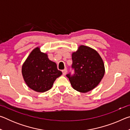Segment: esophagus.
Returning <instances> with one entry per match:
<instances>
[{"mask_svg": "<svg viewBox=\"0 0 130 130\" xmlns=\"http://www.w3.org/2000/svg\"><path fill=\"white\" fill-rule=\"evenodd\" d=\"M62 72L63 75L65 76L66 74H67V69H63Z\"/></svg>", "mask_w": 130, "mask_h": 130, "instance_id": "obj_1", "label": "esophagus"}]
</instances>
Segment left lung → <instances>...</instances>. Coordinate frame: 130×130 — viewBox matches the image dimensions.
<instances>
[{"label": "left lung", "mask_w": 130, "mask_h": 130, "mask_svg": "<svg viewBox=\"0 0 130 130\" xmlns=\"http://www.w3.org/2000/svg\"><path fill=\"white\" fill-rule=\"evenodd\" d=\"M72 68L75 70L73 76L68 74L70 84L74 89L86 93L96 88L104 77V63L98 52L85 45L79 46L72 54Z\"/></svg>", "instance_id": "obj_1"}]
</instances>
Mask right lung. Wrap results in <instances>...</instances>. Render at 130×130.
I'll return each instance as SVG.
<instances>
[{"mask_svg":"<svg viewBox=\"0 0 130 130\" xmlns=\"http://www.w3.org/2000/svg\"><path fill=\"white\" fill-rule=\"evenodd\" d=\"M22 74L28 87L37 92H45L52 88L55 80L62 73L38 46L31 52L23 63Z\"/></svg>","mask_w":130,"mask_h":130,"instance_id":"obj_1","label":"right lung"}]
</instances>
